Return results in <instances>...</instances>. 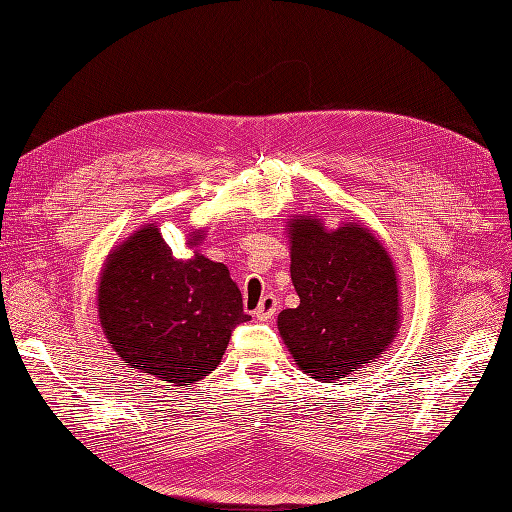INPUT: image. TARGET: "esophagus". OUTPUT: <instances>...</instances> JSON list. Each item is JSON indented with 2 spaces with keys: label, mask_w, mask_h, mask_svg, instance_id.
<instances>
[{
  "label": "esophagus",
  "mask_w": 512,
  "mask_h": 512,
  "mask_svg": "<svg viewBox=\"0 0 512 512\" xmlns=\"http://www.w3.org/2000/svg\"><path fill=\"white\" fill-rule=\"evenodd\" d=\"M277 307H280V301H277V299L273 297V294H265V297L260 299V303H258V307H256L254 316H256L258 320H269V318H273V316H275Z\"/></svg>",
  "instance_id": "obj_1"
}]
</instances>
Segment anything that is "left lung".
Wrapping results in <instances>:
<instances>
[{"label":"left lung","instance_id":"left-lung-1","mask_svg":"<svg viewBox=\"0 0 512 512\" xmlns=\"http://www.w3.org/2000/svg\"><path fill=\"white\" fill-rule=\"evenodd\" d=\"M290 226V275L301 303L277 316V329L307 376H348L395 337L399 292L393 260L356 224L329 232L312 215H299Z\"/></svg>","mask_w":512,"mask_h":512}]
</instances>
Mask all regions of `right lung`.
Returning a JSON list of instances; mask_svg holds the SVG:
<instances>
[{"instance_id": "add662e5", "label": "right lung", "mask_w": 512, "mask_h": 512, "mask_svg": "<svg viewBox=\"0 0 512 512\" xmlns=\"http://www.w3.org/2000/svg\"><path fill=\"white\" fill-rule=\"evenodd\" d=\"M203 239L194 232L192 245ZM108 344L145 380L166 389L196 382L220 365L232 329L250 320L222 262L179 260L149 224L108 256L98 288Z\"/></svg>"}]
</instances>
